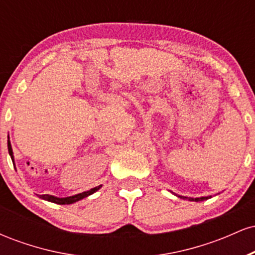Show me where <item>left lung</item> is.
Listing matches in <instances>:
<instances>
[{"instance_id":"8db88e82","label":"left lung","mask_w":255,"mask_h":255,"mask_svg":"<svg viewBox=\"0 0 255 255\" xmlns=\"http://www.w3.org/2000/svg\"><path fill=\"white\" fill-rule=\"evenodd\" d=\"M172 194H175V193H172ZM175 195H176V197H178V198L186 199V200H189V201H197V203H198V201H204V200H207V199L212 198V195H209V197H200V198H187V197H182V195H177V194H175Z\"/></svg>"}]
</instances>
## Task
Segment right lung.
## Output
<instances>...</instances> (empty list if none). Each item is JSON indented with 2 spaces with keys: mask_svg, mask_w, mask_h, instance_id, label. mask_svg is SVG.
<instances>
[{
  "mask_svg": "<svg viewBox=\"0 0 255 255\" xmlns=\"http://www.w3.org/2000/svg\"><path fill=\"white\" fill-rule=\"evenodd\" d=\"M8 152H9V156L11 158V160H13V164L15 165V163H14V154H13V150H11V145H10V141L8 140ZM102 187L101 186H97L95 187V188H91L90 191H86V192H83V193H79V194H75V195H72V197H66V198H58V197H55V195H50V194H43V195H39V198H42L43 200H46V201H50V203H54V204H58V205H69V204H74L77 203V201L81 200V199L89 197V195L93 194V193H96L98 191L99 188Z\"/></svg>",
  "mask_w": 255,
  "mask_h": 255,
  "instance_id": "1",
  "label": "right lung"
}]
</instances>
